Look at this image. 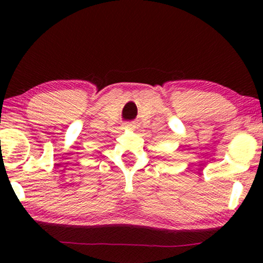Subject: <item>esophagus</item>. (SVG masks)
Segmentation results:
<instances>
[{
  "instance_id": "1",
  "label": "esophagus",
  "mask_w": 263,
  "mask_h": 263,
  "mask_svg": "<svg viewBox=\"0 0 263 263\" xmlns=\"http://www.w3.org/2000/svg\"><path fill=\"white\" fill-rule=\"evenodd\" d=\"M124 128H125V129H133V124H130V123H125V124H124Z\"/></svg>"
}]
</instances>
